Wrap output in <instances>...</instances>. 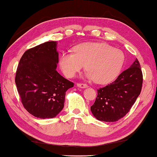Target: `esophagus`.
<instances>
[{
    "label": "esophagus",
    "instance_id": "esophagus-1",
    "mask_svg": "<svg viewBox=\"0 0 157 157\" xmlns=\"http://www.w3.org/2000/svg\"><path fill=\"white\" fill-rule=\"evenodd\" d=\"M77 86L81 88H86L88 87V86L87 84H77Z\"/></svg>",
    "mask_w": 157,
    "mask_h": 157
}]
</instances>
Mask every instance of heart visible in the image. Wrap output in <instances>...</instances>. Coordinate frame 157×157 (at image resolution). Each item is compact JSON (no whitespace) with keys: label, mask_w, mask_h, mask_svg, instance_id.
<instances>
[{"label":"heart","mask_w":157,"mask_h":157,"mask_svg":"<svg viewBox=\"0 0 157 157\" xmlns=\"http://www.w3.org/2000/svg\"><path fill=\"white\" fill-rule=\"evenodd\" d=\"M74 52H63L59 58L60 68L67 78L75 76L86 65L88 79L108 84L119 75L125 63L124 53L106 43H83L75 46Z\"/></svg>","instance_id":"heart-1"}]
</instances>
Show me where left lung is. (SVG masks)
Masks as SVG:
<instances>
[{
    "instance_id": "left-lung-1",
    "label": "left lung",
    "mask_w": 157,
    "mask_h": 157,
    "mask_svg": "<svg viewBox=\"0 0 157 157\" xmlns=\"http://www.w3.org/2000/svg\"><path fill=\"white\" fill-rule=\"evenodd\" d=\"M142 73L137 59L115 81L98 90L91 107L92 115L99 121L114 122L129 112L141 92Z\"/></svg>"
}]
</instances>
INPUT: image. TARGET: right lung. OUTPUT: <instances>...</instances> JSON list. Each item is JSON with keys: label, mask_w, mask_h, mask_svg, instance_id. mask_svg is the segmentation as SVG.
Segmentation results:
<instances>
[{"label": "right lung", "mask_w": 157, "mask_h": 157, "mask_svg": "<svg viewBox=\"0 0 157 157\" xmlns=\"http://www.w3.org/2000/svg\"><path fill=\"white\" fill-rule=\"evenodd\" d=\"M57 44L46 42L26 51L17 69L15 84L22 104L37 118L55 117L64 107L65 92L73 87L56 70Z\"/></svg>", "instance_id": "add662e5"}]
</instances>
